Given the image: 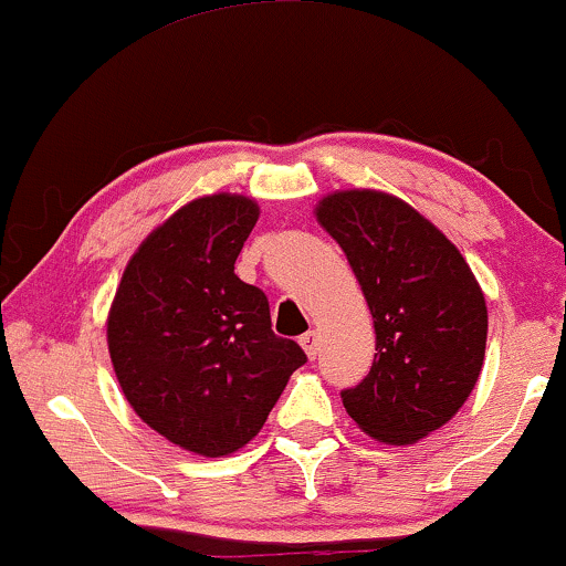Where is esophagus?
Here are the masks:
<instances>
[{"mask_svg": "<svg viewBox=\"0 0 566 566\" xmlns=\"http://www.w3.org/2000/svg\"><path fill=\"white\" fill-rule=\"evenodd\" d=\"M301 346H303L305 354H308V359H316V354H319V335H316L314 329L301 335Z\"/></svg>", "mask_w": 566, "mask_h": 566, "instance_id": "34e87169", "label": "esophagus"}]
</instances>
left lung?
<instances>
[{"mask_svg": "<svg viewBox=\"0 0 566 566\" xmlns=\"http://www.w3.org/2000/svg\"><path fill=\"white\" fill-rule=\"evenodd\" d=\"M316 220L346 252L375 324V361L340 394L361 431L415 444L452 420L476 386L486 303L460 250L407 201L373 188L335 191Z\"/></svg>", "mask_w": 566, "mask_h": 566, "instance_id": "1", "label": "left lung"}]
</instances>
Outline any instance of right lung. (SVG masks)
Returning a JSON list of instances; mask_svg holds the SVG:
<instances>
[{"mask_svg":"<svg viewBox=\"0 0 566 566\" xmlns=\"http://www.w3.org/2000/svg\"><path fill=\"white\" fill-rule=\"evenodd\" d=\"M258 216L239 193L188 201L143 239L108 311V354L129 407L205 458L255 439L305 365L303 348L271 329L263 290L233 274Z\"/></svg>","mask_w":566,"mask_h":566,"instance_id":"right-lung-1","label":"right lung"}]
</instances>
